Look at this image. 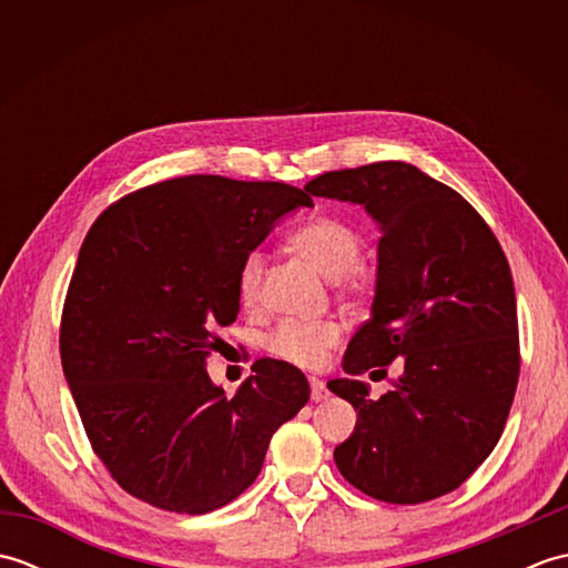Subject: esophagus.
Here are the masks:
<instances>
[{"instance_id": "esophagus-1", "label": "esophagus", "mask_w": 568, "mask_h": 568, "mask_svg": "<svg viewBox=\"0 0 568 568\" xmlns=\"http://www.w3.org/2000/svg\"><path fill=\"white\" fill-rule=\"evenodd\" d=\"M310 388H312V400H315V403L327 400L329 390H327V385H324V381H320V378H310Z\"/></svg>"}]
</instances>
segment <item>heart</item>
I'll return each instance as SVG.
<instances>
[{
    "mask_svg": "<svg viewBox=\"0 0 568 568\" xmlns=\"http://www.w3.org/2000/svg\"><path fill=\"white\" fill-rule=\"evenodd\" d=\"M293 248L305 256L310 263L317 265V271L332 281H342L344 275L352 277V287L361 291L364 277L354 275L356 263L361 258V234L352 224H346L336 216H317L310 220L291 236ZM265 275V253L261 248L248 251L241 261L236 287L239 297L246 307H253L261 300V285ZM342 327L336 322H297L287 320L277 327L268 346L275 356L291 361L295 366L317 368L327 358L329 348L339 342Z\"/></svg>",
    "mask_w": 568,
    "mask_h": 568,
    "instance_id": "b5f03b06",
    "label": "heart"
}]
</instances>
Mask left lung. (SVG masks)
Instances as JSON below:
<instances>
[{
  "mask_svg": "<svg viewBox=\"0 0 568 568\" xmlns=\"http://www.w3.org/2000/svg\"><path fill=\"white\" fill-rule=\"evenodd\" d=\"M305 190L361 204L381 232L371 320L346 346L348 378L327 383L356 409L336 468L383 503L446 496L496 449L515 397L520 342L508 258L458 192L409 163L329 171ZM390 363L402 376L373 402L355 376Z\"/></svg>",
  "mask_w": 568,
  "mask_h": 568,
  "instance_id": "obj_1",
  "label": "left lung"
}]
</instances>
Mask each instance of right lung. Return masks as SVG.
I'll use <instances>...</instances> for the list:
<instances>
[{
    "mask_svg": "<svg viewBox=\"0 0 568 568\" xmlns=\"http://www.w3.org/2000/svg\"><path fill=\"white\" fill-rule=\"evenodd\" d=\"M305 190L185 175L106 207L82 241L60 324V361L94 454L131 496L204 515L261 474L275 429L310 400L305 373L258 358L226 395L207 356L239 315L248 251Z\"/></svg>",
    "mask_w": 568,
    "mask_h": 568,
    "instance_id": "1",
    "label": "right lung"
}]
</instances>
